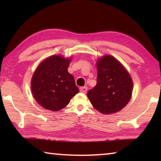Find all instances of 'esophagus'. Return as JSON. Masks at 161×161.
Listing matches in <instances>:
<instances>
[{"mask_svg":"<svg viewBox=\"0 0 161 161\" xmlns=\"http://www.w3.org/2000/svg\"><path fill=\"white\" fill-rule=\"evenodd\" d=\"M80 92H81V93L86 94V91H87V87L86 86H81L80 88Z\"/></svg>","mask_w":161,"mask_h":161,"instance_id":"esophagus-1","label":"esophagus"}]
</instances>
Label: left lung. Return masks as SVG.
I'll use <instances>...</instances> for the list:
<instances>
[{"label":"left lung","instance_id":"obj_1","mask_svg":"<svg viewBox=\"0 0 161 161\" xmlns=\"http://www.w3.org/2000/svg\"><path fill=\"white\" fill-rule=\"evenodd\" d=\"M97 81L87 97L94 108L111 114L121 110L130 99L133 81L129 73L116 58L103 56L97 60Z\"/></svg>","mask_w":161,"mask_h":161}]
</instances>
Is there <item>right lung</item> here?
Instances as JSON below:
<instances>
[{"label":"right lung","instance_id":"1","mask_svg":"<svg viewBox=\"0 0 161 161\" xmlns=\"http://www.w3.org/2000/svg\"><path fill=\"white\" fill-rule=\"evenodd\" d=\"M70 61L60 55H52L35 71L31 80L32 94L46 109L59 111L79 92L74 77L67 71Z\"/></svg>","mask_w":161,"mask_h":161}]
</instances>
